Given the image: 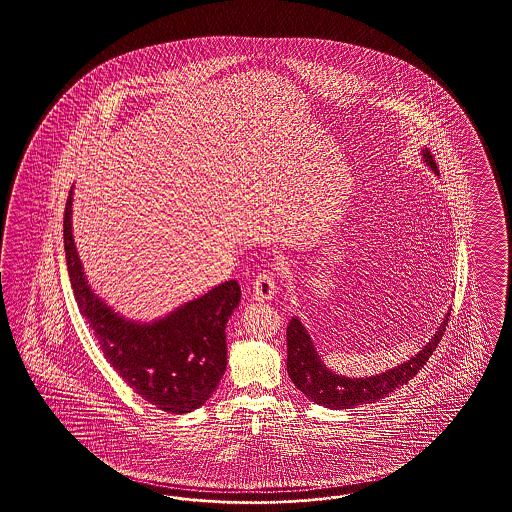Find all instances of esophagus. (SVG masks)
I'll use <instances>...</instances> for the list:
<instances>
[{
    "instance_id": "obj_1",
    "label": "esophagus",
    "mask_w": 512,
    "mask_h": 512,
    "mask_svg": "<svg viewBox=\"0 0 512 512\" xmlns=\"http://www.w3.org/2000/svg\"><path fill=\"white\" fill-rule=\"evenodd\" d=\"M276 293V274L274 272H261L253 280V297L257 301H270Z\"/></svg>"
}]
</instances>
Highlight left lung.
<instances>
[{"label":"left lung","instance_id":"1","mask_svg":"<svg viewBox=\"0 0 512 512\" xmlns=\"http://www.w3.org/2000/svg\"><path fill=\"white\" fill-rule=\"evenodd\" d=\"M425 162L436 171V160L432 158L430 152H425ZM450 316L448 312L436 335L419 354H415L411 360L400 364L398 368L366 379H350L329 371L316 354V348L312 345L303 324L297 318H291L287 326V373L293 385L301 390L308 400L326 408L350 409L360 404L375 402L387 396L392 390L398 389L400 385L408 383L409 379H413L417 371L429 362L432 352L442 341Z\"/></svg>","mask_w":512,"mask_h":512}]
</instances>
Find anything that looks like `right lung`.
I'll return each mask as SVG.
<instances>
[{
	"label": "right lung",
	"instance_id": "obj_1",
	"mask_svg": "<svg viewBox=\"0 0 512 512\" xmlns=\"http://www.w3.org/2000/svg\"><path fill=\"white\" fill-rule=\"evenodd\" d=\"M72 190L64 207V251L72 291L106 362L148 404L181 415L200 408L226 369L225 328L242 291L236 280L213 287L154 324L114 314L89 289L72 238Z\"/></svg>",
	"mask_w": 512,
	"mask_h": 512
}]
</instances>
